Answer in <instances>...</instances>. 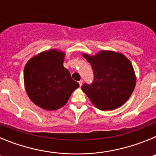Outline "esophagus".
<instances>
[{"mask_svg": "<svg viewBox=\"0 0 156 156\" xmlns=\"http://www.w3.org/2000/svg\"><path fill=\"white\" fill-rule=\"evenodd\" d=\"M82 83H83V80H80L79 81V84H80V86H82Z\"/></svg>", "mask_w": 156, "mask_h": 156, "instance_id": "esophagus-1", "label": "esophagus"}]
</instances>
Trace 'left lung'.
<instances>
[{
  "mask_svg": "<svg viewBox=\"0 0 156 156\" xmlns=\"http://www.w3.org/2000/svg\"><path fill=\"white\" fill-rule=\"evenodd\" d=\"M90 63L94 79L90 85L84 83L82 90L92 104L103 111L119 108L129 98L136 85L134 69L129 59L121 53L101 51L95 55L83 53Z\"/></svg>",
  "mask_w": 156,
  "mask_h": 156,
  "instance_id": "obj_1",
  "label": "left lung"
}]
</instances>
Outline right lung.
<instances>
[{
    "label": "right lung",
    "mask_w": 156,
    "mask_h": 156,
    "mask_svg": "<svg viewBox=\"0 0 156 156\" xmlns=\"http://www.w3.org/2000/svg\"><path fill=\"white\" fill-rule=\"evenodd\" d=\"M66 54L45 51L30 58L24 68V84L30 100L40 108L58 109L67 103L79 83L63 66Z\"/></svg>",
    "instance_id": "1"
}]
</instances>
